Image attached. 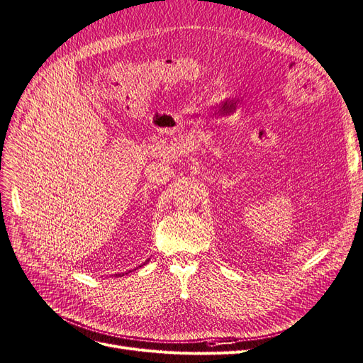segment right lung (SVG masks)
Here are the masks:
<instances>
[{"instance_id":"right-lung-1","label":"right lung","mask_w":363,"mask_h":363,"mask_svg":"<svg viewBox=\"0 0 363 363\" xmlns=\"http://www.w3.org/2000/svg\"><path fill=\"white\" fill-rule=\"evenodd\" d=\"M129 272H130V270H129ZM129 272H128V273H129ZM128 273H123V274H118V277H124V274H128Z\"/></svg>"}]
</instances>
